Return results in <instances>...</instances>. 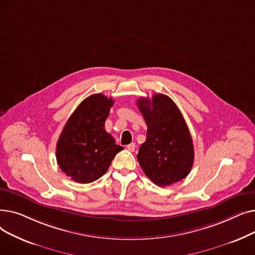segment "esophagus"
Masks as SVG:
<instances>
[{
  "mask_svg": "<svg viewBox=\"0 0 255 255\" xmlns=\"http://www.w3.org/2000/svg\"><path fill=\"white\" fill-rule=\"evenodd\" d=\"M126 148H127V150H128V151L133 152V151L135 150V143H134V142H131L130 144H128V145L126 146Z\"/></svg>",
  "mask_w": 255,
  "mask_h": 255,
  "instance_id": "34e87169",
  "label": "esophagus"
}]
</instances>
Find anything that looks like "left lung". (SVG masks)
Here are the masks:
<instances>
[{"label": "left lung", "instance_id": "left-lung-1", "mask_svg": "<svg viewBox=\"0 0 255 255\" xmlns=\"http://www.w3.org/2000/svg\"><path fill=\"white\" fill-rule=\"evenodd\" d=\"M145 124V141L137 161L145 176L159 186L179 182L190 172L194 149L190 132L176 103L163 94L137 100Z\"/></svg>", "mask_w": 255, "mask_h": 255}]
</instances>
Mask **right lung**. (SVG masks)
I'll list each match as a JSON object with an SVG mask.
<instances>
[{
	"label": "right lung",
	"instance_id": "1",
	"mask_svg": "<svg viewBox=\"0 0 255 255\" xmlns=\"http://www.w3.org/2000/svg\"><path fill=\"white\" fill-rule=\"evenodd\" d=\"M114 102L102 94H93L77 106L63 128L56 157L60 168L74 182L98 180L124 149L104 128Z\"/></svg>",
	"mask_w": 255,
	"mask_h": 255
}]
</instances>
